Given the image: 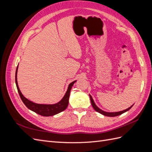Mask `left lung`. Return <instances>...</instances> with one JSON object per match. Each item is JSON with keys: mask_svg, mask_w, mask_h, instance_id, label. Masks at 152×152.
<instances>
[{"mask_svg": "<svg viewBox=\"0 0 152 152\" xmlns=\"http://www.w3.org/2000/svg\"><path fill=\"white\" fill-rule=\"evenodd\" d=\"M90 96V99H91V104H92V106H93V108L96 110V112H98L100 113H102L103 115H104L105 116H108V117H116V116H118V115H120L124 113V112H126L127 111H128L129 110H130L131 108V107H132L133 105H132L131 107H130L129 108H128L126 110H123V111H121V112H104L103 111V110H102L101 109H99L97 106H96L94 102V100L93 99V98L91 97V96L89 95Z\"/></svg>", "mask_w": 152, "mask_h": 152, "instance_id": "1", "label": "left lung"}]
</instances>
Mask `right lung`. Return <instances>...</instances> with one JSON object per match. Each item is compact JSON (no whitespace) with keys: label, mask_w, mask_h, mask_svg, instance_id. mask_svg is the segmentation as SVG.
Listing matches in <instances>:
<instances>
[{"label":"right lung","mask_w":152,"mask_h":152,"mask_svg":"<svg viewBox=\"0 0 152 152\" xmlns=\"http://www.w3.org/2000/svg\"><path fill=\"white\" fill-rule=\"evenodd\" d=\"M18 68V65L16 68V75H15V81H16L17 89L18 91V93L20 94V98L22 100V102H23V103L25 104V106L27 108L30 109V110H31V111H33L37 114L44 117L54 115L64 111V110L67 108L68 104V99H69V97H70V90L72 89V87L73 86V84L76 82V80L72 82V83L69 84L66 94H65V96H64L63 99L58 103L54 104H37V103L31 102L28 99H26L25 97H24V96L23 95L22 93H21V91L19 89V87H18V82H17Z\"/></svg>","instance_id":"add662e5"}]
</instances>
